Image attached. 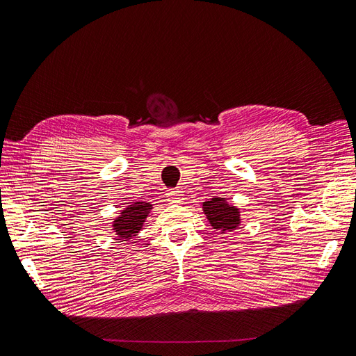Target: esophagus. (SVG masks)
Wrapping results in <instances>:
<instances>
[{
	"label": "esophagus",
	"instance_id": "34e87169",
	"mask_svg": "<svg viewBox=\"0 0 356 356\" xmlns=\"http://www.w3.org/2000/svg\"><path fill=\"white\" fill-rule=\"evenodd\" d=\"M168 200L170 203H181L182 202V191L179 188H172L168 193Z\"/></svg>",
	"mask_w": 356,
	"mask_h": 356
}]
</instances>
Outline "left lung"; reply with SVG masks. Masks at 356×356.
Returning a JSON list of instances; mask_svg holds the SVG:
<instances>
[{"instance_id": "8db88e82", "label": "left lung", "mask_w": 356, "mask_h": 356, "mask_svg": "<svg viewBox=\"0 0 356 356\" xmlns=\"http://www.w3.org/2000/svg\"><path fill=\"white\" fill-rule=\"evenodd\" d=\"M203 212L215 230L232 232L241 224L239 209L232 207L224 197H212L203 202Z\"/></svg>"}]
</instances>
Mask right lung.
Returning <instances> with one entry per match:
<instances>
[{
	"instance_id": "1",
	"label": "right lung",
	"mask_w": 356,
	"mask_h": 356,
	"mask_svg": "<svg viewBox=\"0 0 356 356\" xmlns=\"http://www.w3.org/2000/svg\"><path fill=\"white\" fill-rule=\"evenodd\" d=\"M152 204L147 202H132L129 207L120 211V215L113 222V230L120 239H132L143 229V224L148 217Z\"/></svg>"
}]
</instances>
